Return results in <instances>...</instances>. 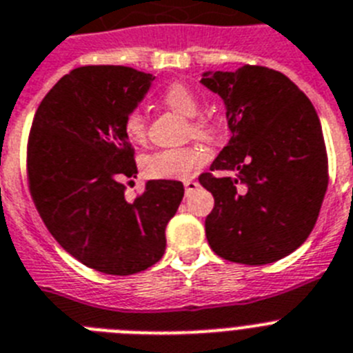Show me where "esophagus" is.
<instances>
[{"mask_svg":"<svg viewBox=\"0 0 353 353\" xmlns=\"http://www.w3.org/2000/svg\"><path fill=\"white\" fill-rule=\"evenodd\" d=\"M199 188V183L197 181H185V194H186V197H190V195L194 194L195 190Z\"/></svg>","mask_w":353,"mask_h":353,"instance_id":"obj_1","label":"esophagus"}]
</instances>
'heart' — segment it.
I'll list each match as a JSON object with an SVG mask.
<instances>
[{
  "mask_svg": "<svg viewBox=\"0 0 353 353\" xmlns=\"http://www.w3.org/2000/svg\"><path fill=\"white\" fill-rule=\"evenodd\" d=\"M161 101L167 108L190 119L192 133L199 139H208L211 134V122L201 113L199 97L188 85L170 83L161 94ZM145 117L140 110H131L124 119V131L131 142L145 140ZM206 161V152L201 147H170L159 149L143 159V170L147 176L163 177V179H186Z\"/></svg>",
  "mask_w": 353,
  "mask_h": 353,
  "instance_id": "heart-1",
  "label": "heart"
}]
</instances>
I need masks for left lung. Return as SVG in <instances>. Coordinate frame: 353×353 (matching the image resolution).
<instances>
[{"label":"left lung","mask_w":353,"mask_h":353,"mask_svg":"<svg viewBox=\"0 0 353 353\" xmlns=\"http://www.w3.org/2000/svg\"><path fill=\"white\" fill-rule=\"evenodd\" d=\"M201 83L223 101L231 139L201 185L214 197L206 238L216 256L268 265L307 240L327 185L329 165L318 113L279 70L245 65L206 70Z\"/></svg>","instance_id":"obj_1"}]
</instances>
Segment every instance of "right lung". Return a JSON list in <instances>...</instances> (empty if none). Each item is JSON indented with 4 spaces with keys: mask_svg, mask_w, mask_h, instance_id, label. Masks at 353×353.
<instances>
[{
    "mask_svg": "<svg viewBox=\"0 0 353 353\" xmlns=\"http://www.w3.org/2000/svg\"><path fill=\"white\" fill-rule=\"evenodd\" d=\"M154 79L131 67H78L33 119L28 177L37 210L65 252L103 274L131 275L158 263L185 195L181 181L151 179L130 202L119 183L139 174L124 119Z\"/></svg>",
    "mask_w": 353,
    "mask_h": 353,
    "instance_id": "right-lung-1",
    "label": "right lung"
}]
</instances>
